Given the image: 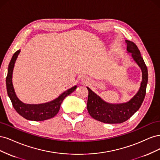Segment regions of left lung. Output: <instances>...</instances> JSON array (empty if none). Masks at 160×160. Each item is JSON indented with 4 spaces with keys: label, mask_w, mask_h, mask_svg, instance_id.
Listing matches in <instances>:
<instances>
[{
    "label": "left lung",
    "mask_w": 160,
    "mask_h": 160,
    "mask_svg": "<svg viewBox=\"0 0 160 160\" xmlns=\"http://www.w3.org/2000/svg\"><path fill=\"white\" fill-rule=\"evenodd\" d=\"M126 42L127 51L132 53L133 59L142 70L141 86L138 93L130 101L120 104H111L104 102L99 96L87 87L88 90L87 110L91 117L103 123H121L126 122L139 110L146 96L148 79L146 65L136 44L130 40H126Z\"/></svg>",
    "instance_id": "1"
}]
</instances>
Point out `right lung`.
I'll return each mask as SVG.
<instances>
[{
    "instance_id": "right-lung-1",
    "label": "right lung",
    "mask_w": 160,
    "mask_h": 160,
    "mask_svg": "<svg viewBox=\"0 0 160 160\" xmlns=\"http://www.w3.org/2000/svg\"><path fill=\"white\" fill-rule=\"evenodd\" d=\"M20 50L15 52L10 62L8 68V74L6 78L7 90L8 96L11 100L12 106L18 114L25 119L32 121H43L52 118L58 114L62 102L66 96L70 95L76 90V86L71 88L62 94L55 100L40 104H27L20 101L15 94L12 82V72L18 55Z\"/></svg>"
}]
</instances>
